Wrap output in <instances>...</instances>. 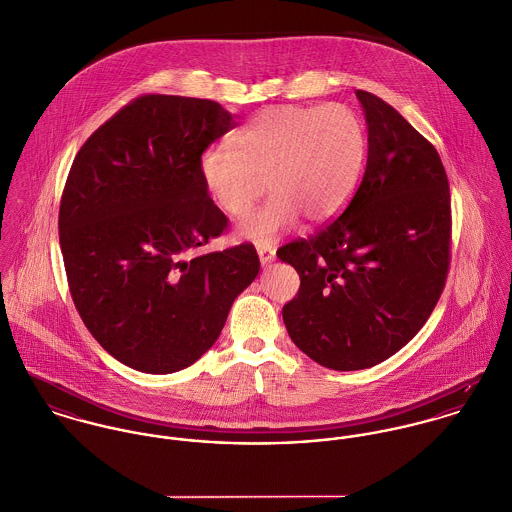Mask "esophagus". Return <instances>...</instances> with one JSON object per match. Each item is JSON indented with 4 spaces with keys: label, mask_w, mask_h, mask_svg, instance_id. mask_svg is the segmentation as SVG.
Here are the masks:
<instances>
[{
    "label": "esophagus",
    "mask_w": 512,
    "mask_h": 512,
    "mask_svg": "<svg viewBox=\"0 0 512 512\" xmlns=\"http://www.w3.org/2000/svg\"><path fill=\"white\" fill-rule=\"evenodd\" d=\"M257 255L263 267L271 265L275 261V247L273 245H257Z\"/></svg>",
    "instance_id": "esophagus-1"
}]
</instances>
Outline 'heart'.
Wrapping results in <instances>:
<instances>
[{
	"label": "heart",
	"mask_w": 512,
	"mask_h": 512,
	"mask_svg": "<svg viewBox=\"0 0 512 512\" xmlns=\"http://www.w3.org/2000/svg\"><path fill=\"white\" fill-rule=\"evenodd\" d=\"M231 149H208L200 176L220 210L241 218L271 190V198L239 224V237L271 243L304 214L336 218L353 196L367 157V131L343 104L275 106L231 137Z\"/></svg>",
	"instance_id": "b5f03b06"
}]
</instances>
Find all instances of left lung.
Masks as SVG:
<instances>
[{
    "mask_svg": "<svg viewBox=\"0 0 512 512\" xmlns=\"http://www.w3.org/2000/svg\"><path fill=\"white\" fill-rule=\"evenodd\" d=\"M367 165L340 218L277 251L300 288L284 304L294 345L336 371L373 367L430 318L450 267V184L438 151L393 106L355 90Z\"/></svg>",
    "mask_w": 512,
    "mask_h": 512,
    "instance_id": "1",
    "label": "left lung"
}]
</instances>
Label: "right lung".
<instances>
[{"instance_id": "add662e5", "label": "right lung", "mask_w": 512, "mask_h": 512, "mask_svg": "<svg viewBox=\"0 0 512 512\" xmlns=\"http://www.w3.org/2000/svg\"><path fill=\"white\" fill-rule=\"evenodd\" d=\"M235 125L212 100L141 96L90 135L68 172L58 235L74 306L135 371L198 361L259 273L249 243L194 255L228 228L200 159Z\"/></svg>"}]
</instances>
